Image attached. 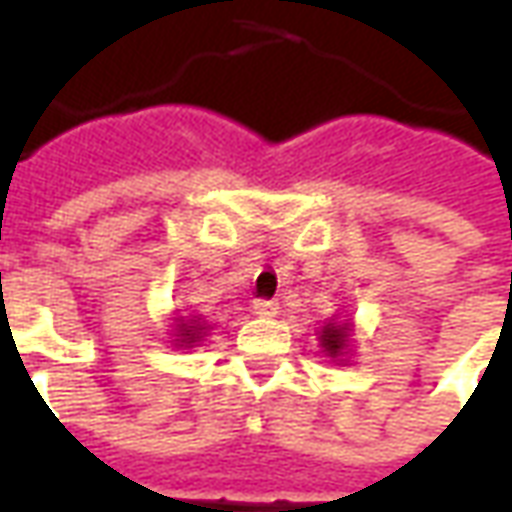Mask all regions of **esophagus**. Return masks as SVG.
<instances>
[{
	"label": "esophagus",
	"instance_id": "obj_1",
	"mask_svg": "<svg viewBox=\"0 0 512 512\" xmlns=\"http://www.w3.org/2000/svg\"><path fill=\"white\" fill-rule=\"evenodd\" d=\"M252 310L257 312V315H263V318H274L279 312V301L274 299H255V304H252Z\"/></svg>",
	"mask_w": 512,
	"mask_h": 512
}]
</instances>
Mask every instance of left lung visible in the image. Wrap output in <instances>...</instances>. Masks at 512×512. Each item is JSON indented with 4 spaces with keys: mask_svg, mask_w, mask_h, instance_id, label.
<instances>
[{
    "mask_svg": "<svg viewBox=\"0 0 512 512\" xmlns=\"http://www.w3.org/2000/svg\"><path fill=\"white\" fill-rule=\"evenodd\" d=\"M345 343H348V323H340V326L329 323V326H323L321 345L326 354L337 356L345 348Z\"/></svg>",
    "mask_w": 512,
    "mask_h": 512,
    "instance_id": "obj_1",
    "label": "left lung"
}]
</instances>
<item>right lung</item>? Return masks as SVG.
Listing matches in <instances>:
<instances>
[{"label": "right lung", "mask_w": 512, "mask_h": 512, "mask_svg": "<svg viewBox=\"0 0 512 512\" xmlns=\"http://www.w3.org/2000/svg\"><path fill=\"white\" fill-rule=\"evenodd\" d=\"M180 343H197V337H200V323H194V326H189V323H183L180 326Z\"/></svg>", "instance_id": "obj_1"}]
</instances>
